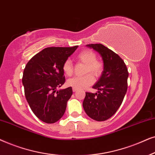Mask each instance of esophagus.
Here are the masks:
<instances>
[{
    "mask_svg": "<svg viewBox=\"0 0 155 155\" xmlns=\"http://www.w3.org/2000/svg\"><path fill=\"white\" fill-rule=\"evenodd\" d=\"M72 90H73V91H74V92H76V91H77V88H72Z\"/></svg>",
    "mask_w": 155,
    "mask_h": 155,
    "instance_id": "obj_1",
    "label": "esophagus"
}]
</instances>
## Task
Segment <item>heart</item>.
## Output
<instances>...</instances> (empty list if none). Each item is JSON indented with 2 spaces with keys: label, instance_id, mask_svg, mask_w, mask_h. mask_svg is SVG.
Here are the masks:
<instances>
[{
  "label": "heart",
  "instance_id": "b5f03b06",
  "mask_svg": "<svg viewBox=\"0 0 155 155\" xmlns=\"http://www.w3.org/2000/svg\"><path fill=\"white\" fill-rule=\"evenodd\" d=\"M77 60L86 64L85 73H91L95 77H99L104 71V65L102 61L96 59V54L91 49H84L78 54L76 56ZM62 69L68 76H72L74 72L73 64L70 59H67L62 64ZM91 74H87L83 76H77L69 79L67 84L71 87L80 89L87 87L94 83V76Z\"/></svg>",
  "mask_w": 155,
  "mask_h": 155
}]
</instances>
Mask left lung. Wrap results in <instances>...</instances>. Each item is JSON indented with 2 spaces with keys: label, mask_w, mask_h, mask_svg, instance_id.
I'll return each mask as SVG.
<instances>
[{
  "label": "left lung",
  "mask_w": 155,
  "mask_h": 155,
  "mask_svg": "<svg viewBox=\"0 0 155 155\" xmlns=\"http://www.w3.org/2000/svg\"><path fill=\"white\" fill-rule=\"evenodd\" d=\"M101 55L104 71L93 86L96 94L86 92L83 107L86 114L97 121L106 120L116 113L122 104L127 89L128 71L124 61L102 44L87 45Z\"/></svg>",
  "instance_id": "8db88e82"
}]
</instances>
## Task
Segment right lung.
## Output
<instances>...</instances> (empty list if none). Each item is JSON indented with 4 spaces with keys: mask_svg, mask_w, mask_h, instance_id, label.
Here are the masks:
<instances>
[{
    "mask_svg": "<svg viewBox=\"0 0 155 155\" xmlns=\"http://www.w3.org/2000/svg\"><path fill=\"white\" fill-rule=\"evenodd\" d=\"M77 47H47L25 66L22 79L25 96L31 110L43 122L54 123L64 114L72 88L56 89L65 82L63 63Z\"/></svg>",
    "mask_w": 155,
    "mask_h": 155,
    "instance_id": "right-lung-1",
    "label": "right lung"
}]
</instances>
